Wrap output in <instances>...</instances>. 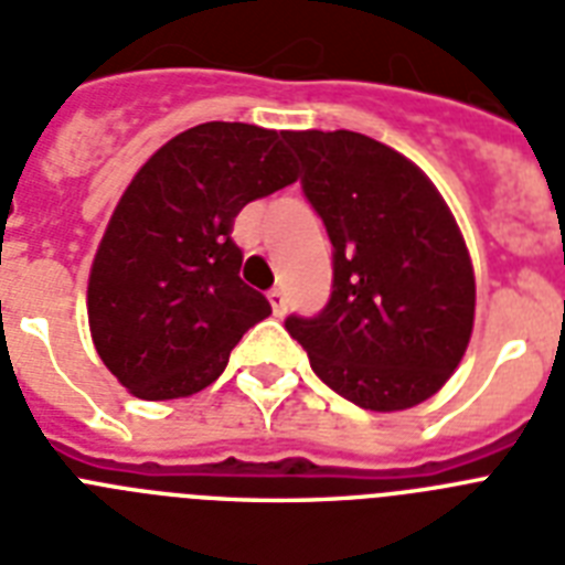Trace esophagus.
Here are the masks:
<instances>
[{
  "label": "esophagus",
  "mask_w": 565,
  "mask_h": 565,
  "mask_svg": "<svg viewBox=\"0 0 565 565\" xmlns=\"http://www.w3.org/2000/svg\"><path fill=\"white\" fill-rule=\"evenodd\" d=\"M269 305H273V313L275 316H284L287 313V296L281 290H273L269 292Z\"/></svg>",
  "instance_id": "esophagus-1"
}]
</instances>
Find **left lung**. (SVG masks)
I'll list each match as a JSON object with an SVG mask.
<instances>
[{
    "mask_svg": "<svg viewBox=\"0 0 565 565\" xmlns=\"http://www.w3.org/2000/svg\"><path fill=\"white\" fill-rule=\"evenodd\" d=\"M305 196L333 243V292L287 319L345 401L401 412L452 377L473 333L476 275L456 217L412 159L351 130H287Z\"/></svg>",
    "mask_w": 565,
    "mask_h": 565,
    "instance_id": "8db88e82",
    "label": "left lung"
}]
</instances>
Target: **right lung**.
Instances as JSON below:
<instances>
[{
    "label": "right lung",
    "instance_id": "obj_1",
    "mask_svg": "<svg viewBox=\"0 0 565 565\" xmlns=\"http://www.w3.org/2000/svg\"><path fill=\"white\" fill-rule=\"evenodd\" d=\"M284 132L209 121L156 150L118 200L89 269L95 351L141 401L203 392L273 307L241 281L232 226L252 200L292 185Z\"/></svg>",
    "mask_w": 565,
    "mask_h": 565
}]
</instances>
